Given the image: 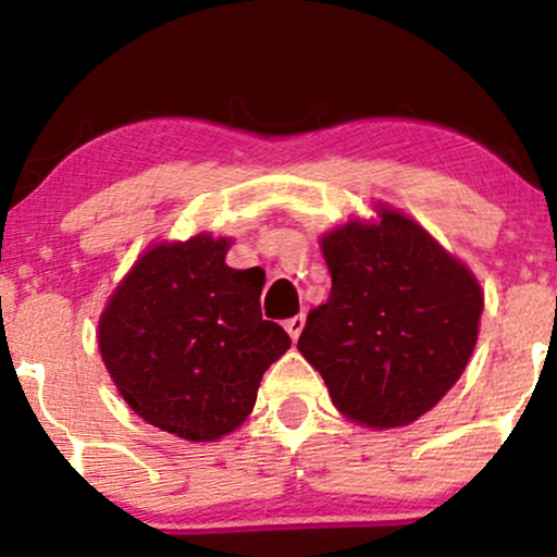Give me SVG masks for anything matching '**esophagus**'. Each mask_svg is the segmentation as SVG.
<instances>
[{
    "label": "esophagus",
    "instance_id": "obj_1",
    "mask_svg": "<svg viewBox=\"0 0 557 557\" xmlns=\"http://www.w3.org/2000/svg\"><path fill=\"white\" fill-rule=\"evenodd\" d=\"M304 324H306V317H304V314L290 317V319H287V322H285L287 335H290L293 341H298V335H300V332H304Z\"/></svg>",
    "mask_w": 557,
    "mask_h": 557
}]
</instances>
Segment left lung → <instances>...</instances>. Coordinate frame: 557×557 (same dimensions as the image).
Listing matches in <instances>:
<instances>
[{
  "instance_id": "8db88e82",
  "label": "left lung",
  "mask_w": 557,
  "mask_h": 557,
  "mask_svg": "<svg viewBox=\"0 0 557 557\" xmlns=\"http://www.w3.org/2000/svg\"><path fill=\"white\" fill-rule=\"evenodd\" d=\"M322 253L330 298L309 311L298 350L343 417L376 430L411 424L471 359L484 309L474 274L389 209L380 225L337 227Z\"/></svg>"
}]
</instances>
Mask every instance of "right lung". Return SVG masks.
Masks as SVG:
<instances>
[{
	"mask_svg": "<svg viewBox=\"0 0 557 557\" xmlns=\"http://www.w3.org/2000/svg\"><path fill=\"white\" fill-rule=\"evenodd\" d=\"M230 240L196 235L136 261L107 304L99 350L127 406L159 430L209 443L240 426L261 376L290 348L261 319V280L225 264Z\"/></svg>",
	"mask_w": 557,
	"mask_h": 557,
	"instance_id": "add662e5",
	"label": "right lung"
}]
</instances>
